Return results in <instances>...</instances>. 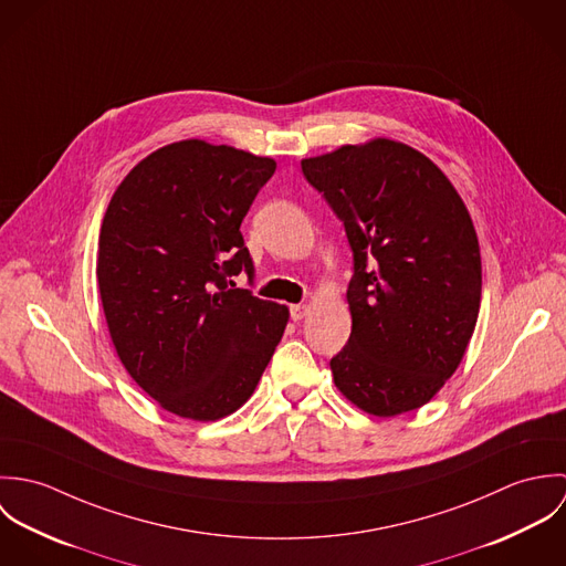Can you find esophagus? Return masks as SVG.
Returning a JSON list of instances; mask_svg holds the SVG:
<instances>
[{
  "mask_svg": "<svg viewBox=\"0 0 566 566\" xmlns=\"http://www.w3.org/2000/svg\"><path fill=\"white\" fill-rule=\"evenodd\" d=\"M307 312H310L307 305H292V307H290V316H292L294 323H301V321L307 316Z\"/></svg>",
  "mask_w": 566,
  "mask_h": 566,
  "instance_id": "obj_1",
  "label": "esophagus"
}]
</instances>
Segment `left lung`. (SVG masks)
Returning <instances> with one entry per match:
<instances>
[{
  "label": "left lung",
  "instance_id": "1",
  "mask_svg": "<svg viewBox=\"0 0 566 566\" xmlns=\"http://www.w3.org/2000/svg\"><path fill=\"white\" fill-rule=\"evenodd\" d=\"M353 250V328L335 386L375 416L418 409L460 366L482 301L473 220L418 150L375 139L301 163Z\"/></svg>",
  "mask_w": 566,
  "mask_h": 566
}]
</instances>
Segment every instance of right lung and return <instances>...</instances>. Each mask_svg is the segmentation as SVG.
Segmentation results:
<instances>
[{
  "label": "right lung",
  "mask_w": 566,
  "mask_h": 566,
  "mask_svg": "<svg viewBox=\"0 0 566 566\" xmlns=\"http://www.w3.org/2000/svg\"><path fill=\"white\" fill-rule=\"evenodd\" d=\"M276 163L200 139L169 144L106 209L97 285L128 375L167 411L218 420L254 392L290 312L235 287L254 276L242 220Z\"/></svg>",
  "instance_id": "obj_1"
}]
</instances>
